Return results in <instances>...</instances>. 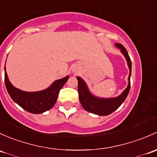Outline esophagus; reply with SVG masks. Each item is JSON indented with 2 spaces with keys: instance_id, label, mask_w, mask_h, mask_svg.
Here are the masks:
<instances>
[{
  "instance_id": "1",
  "label": "esophagus",
  "mask_w": 157,
  "mask_h": 157,
  "mask_svg": "<svg viewBox=\"0 0 157 157\" xmlns=\"http://www.w3.org/2000/svg\"><path fill=\"white\" fill-rule=\"evenodd\" d=\"M78 68H76V67H73L72 69V73H74V74H78Z\"/></svg>"
}]
</instances>
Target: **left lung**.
I'll list each match as a JSON object with an SVG mask.
<instances>
[{"mask_svg": "<svg viewBox=\"0 0 157 157\" xmlns=\"http://www.w3.org/2000/svg\"><path fill=\"white\" fill-rule=\"evenodd\" d=\"M115 46L120 50L121 53L125 56L129 69V75L128 78V86L119 96L116 98H103L94 95L90 91L86 82L81 77H77L78 80V91L79 101L82 107L88 112L98 116H107L113 113L122 105L126 99L130 90V78L132 74V61L129 57L126 49L121 44H115Z\"/></svg>", "mask_w": 157, "mask_h": 157, "instance_id": "8db88e82", "label": "left lung"}]
</instances>
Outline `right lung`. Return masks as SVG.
Masks as SVG:
<instances>
[{"instance_id":"obj_1","label":"right lung","mask_w":157,"mask_h":157,"mask_svg":"<svg viewBox=\"0 0 157 157\" xmlns=\"http://www.w3.org/2000/svg\"><path fill=\"white\" fill-rule=\"evenodd\" d=\"M69 75L54 81L48 88L38 91H24L16 88L8 78L4 67V81L8 94L19 106L33 114H40L51 109L57 100L59 91L69 79Z\"/></svg>"}]
</instances>
